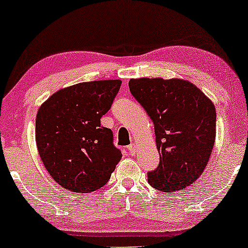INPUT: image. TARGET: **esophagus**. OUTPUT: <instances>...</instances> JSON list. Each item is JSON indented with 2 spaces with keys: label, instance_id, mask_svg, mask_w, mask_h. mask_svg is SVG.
<instances>
[{
  "label": "esophagus",
  "instance_id": "obj_1",
  "mask_svg": "<svg viewBox=\"0 0 248 248\" xmlns=\"http://www.w3.org/2000/svg\"><path fill=\"white\" fill-rule=\"evenodd\" d=\"M127 148H128V152L132 154V155H135V153H136V146H135V144L132 143L130 146H128Z\"/></svg>",
  "mask_w": 248,
  "mask_h": 248
}]
</instances>
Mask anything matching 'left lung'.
Here are the masks:
<instances>
[{
  "label": "left lung",
  "mask_w": 248,
  "mask_h": 248,
  "mask_svg": "<svg viewBox=\"0 0 248 248\" xmlns=\"http://www.w3.org/2000/svg\"><path fill=\"white\" fill-rule=\"evenodd\" d=\"M129 90L150 116L160 164L148 182L163 192L184 190L205 169L216 140L213 102L186 79H130Z\"/></svg>",
  "instance_id": "1"
}]
</instances>
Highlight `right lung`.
<instances>
[{"instance_id":"1","label":"right lung","mask_w":248,"mask_h":248,"mask_svg":"<svg viewBox=\"0 0 248 248\" xmlns=\"http://www.w3.org/2000/svg\"><path fill=\"white\" fill-rule=\"evenodd\" d=\"M121 80L79 82L53 93L38 108L36 144L51 177L69 191L100 189L122 154L100 119L109 110Z\"/></svg>"}]
</instances>
